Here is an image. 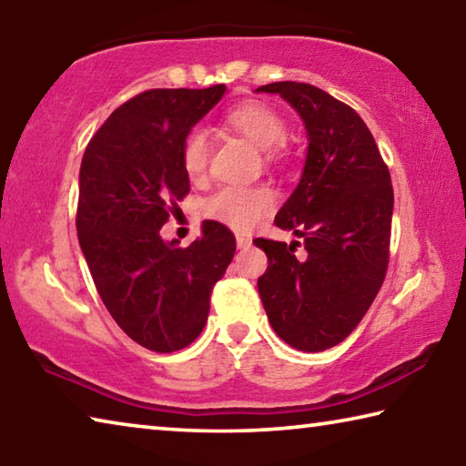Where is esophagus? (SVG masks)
<instances>
[{
	"label": "esophagus",
	"instance_id": "1",
	"mask_svg": "<svg viewBox=\"0 0 466 466\" xmlns=\"http://www.w3.org/2000/svg\"><path fill=\"white\" fill-rule=\"evenodd\" d=\"M236 244H238V248H248L250 238H248V236H244V234H238V236H236Z\"/></svg>",
	"mask_w": 466,
	"mask_h": 466
}]
</instances>
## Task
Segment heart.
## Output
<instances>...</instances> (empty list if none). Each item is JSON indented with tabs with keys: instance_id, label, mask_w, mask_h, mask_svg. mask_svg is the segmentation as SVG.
I'll use <instances>...</instances> for the list:
<instances>
[{
	"instance_id": "1",
	"label": "heart",
	"mask_w": 466,
	"mask_h": 466,
	"mask_svg": "<svg viewBox=\"0 0 466 466\" xmlns=\"http://www.w3.org/2000/svg\"><path fill=\"white\" fill-rule=\"evenodd\" d=\"M226 125L263 147L275 157L279 154V144L288 136L286 119L265 102H242L226 113ZM180 160L188 178H201L208 170L209 141L203 129H191L183 139ZM273 208V195L263 187H226L211 195L203 205L205 216L214 222L226 224L234 230H250L252 226L269 214Z\"/></svg>"
}]
</instances>
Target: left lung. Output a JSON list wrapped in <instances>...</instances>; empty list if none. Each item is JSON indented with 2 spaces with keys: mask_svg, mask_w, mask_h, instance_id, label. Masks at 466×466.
Instances as JSON below:
<instances>
[{
  "mask_svg": "<svg viewBox=\"0 0 466 466\" xmlns=\"http://www.w3.org/2000/svg\"><path fill=\"white\" fill-rule=\"evenodd\" d=\"M257 92L279 94L296 108L309 152L294 193L275 226L302 238H257L269 258L257 281L267 319L299 351H325L351 333L380 289L389 267L392 185L372 133L351 106L317 86L275 82Z\"/></svg>",
  "mask_w": 466,
  "mask_h": 466,
  "instance_id": "8db88e82",
  "label": "left lung"
}]
</instances>
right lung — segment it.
Wrapping results in <instances>:
<instances>
[{
	"instance_id": "obj_1",
	"label": "right lung",
	"mask_w": 466,
	"mask_h": 466,
	"mask_svg": "<svg viewBox=\"0 0 466 466\" xmlns=\"http://www.w3.org/2000/svg\"><path fill=\"white\" fill-rule=\"evenodd\" d=\"M224 92V84L141 92L108 116L82 157L76 228L84 258L110 317L149 351L183 350L199 337L211 289L234 257V234L214 219L187 248L160 236L191 188L183 139Z\"/></svg>"
}]
</instances>
